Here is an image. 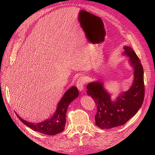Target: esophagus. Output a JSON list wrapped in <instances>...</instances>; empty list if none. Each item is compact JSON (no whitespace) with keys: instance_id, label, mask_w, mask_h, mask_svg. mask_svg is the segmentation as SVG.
I'll return each mask as SVG.
<instances>
[{"instance_id":"34e87169","label":"esophagus","mask_w":155,"mask_h":155,"mask_svg":"<svg viewBox=\"0 0 155 155\" xmlns=\"http://www.w3.org/2000/svg\"><path fill=\"white\" fill-rule=\"evenodd\" d=\"M85 83V80L83 77H80L79 79H78V81L76 82V86L79 91H82L83 90Z\"/></svg>"}]
</instances>
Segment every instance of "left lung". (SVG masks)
<instances>
[{"label":"left lung","instance_id":"left-lung-1","mask_svg":"<svg viewBox=\"0 0 155 155\" xmlns=\"http://www.w3.org/2000/svg\"><path fill=\"white\" fill-rule=\"evenodd\" d=\"M123 55L128 57L129 63L134 70V79L128 91L119 94L112 100V94L100 81L89 83L87 86L88 96L93 98L97 105L95 116L96 126L102 129H112L125 124L141 107L145 94L143 69L133 49L124 46Z\"/></svg>","mask_w":155,"mask_h":155}]
</instances>
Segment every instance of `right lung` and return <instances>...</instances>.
Here are the masks:
<instances>
[{
  "instance_id": "1",
  "label": "right lung",
  "mask_w": 155,
  "mask_h": 155,
  "mask_svg": "<svg viewBox=\"0 0 155 155\" xmlns=\"http://www.w3.org/2000/svg\"><path fill=\"white\" fill-rule=\"evenodd\" d=\"M79 91L77 87L72 86L64 92L59 101L57 109L50 118L39 123H31L22 119L16 112V115L21 122L32 130L47 135H55L61 133L66 124V113L70 103L78 97Z\"/></svg>"
}]
</instances>
